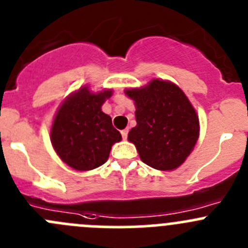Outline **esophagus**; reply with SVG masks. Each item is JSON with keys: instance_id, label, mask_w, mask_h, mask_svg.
<instances>
[{"instance_id": "34e87169", "label": "esophagus", "mask_w": 248, "mask_h": 248, "mask_svg": "<svg viewBox=\"0 0 248 248\" xmlns=\"http://www.w3.org/2000/svg\"><path fill=\"white\" fill-rule=\"evenodd\" d=\"M120 133H122V136H123V139H124V140H126V138H128L129 129H124V130H122V131H120Z\"/></svg>"}]
</instances>
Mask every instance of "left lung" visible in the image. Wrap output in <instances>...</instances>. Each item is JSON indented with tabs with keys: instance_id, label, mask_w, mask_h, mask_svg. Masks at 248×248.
I'll list each match as a JSON object with an SVG mask.
<instances>
[{
	"instance_id": "obj_1",
	"label": "left lung",
	"mask_w": 248,
	"mask_h": 248,
	"mask_svg": "<svg viewBox=\"0 0 248 248\" xmlns=\"http://www.w3.org/2000/svg\"><path fill=\"white\" fill-rule=\"evenodd\" d=\"M135 103L136 126L128 140L141 161L158 170H173L185 162L200 135L197 113L180 87L153 79L125 90Z\"/></svg>"
}]
</instances>
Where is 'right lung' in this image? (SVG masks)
Returning <instances> with one entry per match:
<instances>
[{
	"label": "right lung",
	"mask_w": 248,
	"mask_h": 248,
	"mask_svg": "<svg viewBox=\"0 0 248 248\" xmlns=\"http://www.w3.org/2000/svg\"><path fill=\"white\" fill-rule=\"evenodd\" d=\"M112 90L93 93L84 86L65 98L56 113L51 142L64 163L77 170H91L105 164L112 146L122 140L112 118L101 107Z\"/></svg>",
	"instance_id": "1"
}]
</instances>
